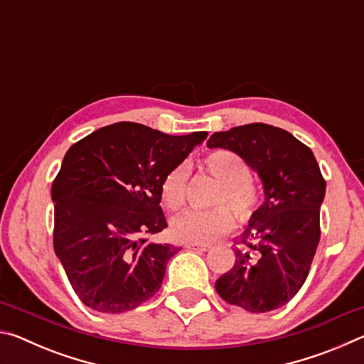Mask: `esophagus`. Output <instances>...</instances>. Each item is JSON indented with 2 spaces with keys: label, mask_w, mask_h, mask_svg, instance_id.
<instances>
[{
  "label": "esophagus",
  "mask_w": 364,
  "mask_h": 364,
  "mask_svg": "<svg viewBox=\"0 0 364 364\" xmlns=\"http://www.w3.org/2000/svg\"><path fill=\"white\" fill-rule=\"evenodd\" d=\"M186 247L191 250H196V252H207L208 249H210L208 245H202V244H188Z\"/></svg>",
  "instance_id": "34e87169"
}]
</instances>
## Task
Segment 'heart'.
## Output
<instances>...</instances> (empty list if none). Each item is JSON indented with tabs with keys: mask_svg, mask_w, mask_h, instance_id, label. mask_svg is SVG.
Here are the masks:
<instances>
[{
	"mask_svg": "<svg viewBox=\"0 0 364 364\" xmlns=\"http://www.w3.org/2000/svg\"><path fill=\"white\" fill-rule=\"evenodd\" d=\"M204 167L220 189L210 210H189L176 217L170 225V234L176 242L210 244L225 236L234 228V215L227 208L231 206L241 223H249L260 207V191L250 181L252 171L242 156L230 149H215L204 157ZM189 167L180 164L171 168L160 183V199L171 212H178L186 202ZM228 205L227 208L224 205Z\"/></svg>",
	"mask_w": 364,
	"mask_h": 364,
	"instance_id": "obj_1",
	"label": "heart"
}]
</instances>
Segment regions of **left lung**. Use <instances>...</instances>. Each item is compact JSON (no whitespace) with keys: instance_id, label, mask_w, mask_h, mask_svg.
<instances>
[{"instance_id":"obj_1","label":"left lung","mask_w":364,"mask_h":364,"mask_svg":"<svg viewBox=\"0 0 364 364\" xmlns=\"http://www.w3.org/2000/svg\"><path fill=\"white\" fill-rule=\"evenodd\" d=\"M207 146L242 156L264 191V202L234 249L232 269L220 276L215 289L228 304L250 313L276 310L304 286L321 237V170L310 147L267 123L213 133Z\"/></svg>"}]
</instances>
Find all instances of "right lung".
Listing matches in <instances>:
<instances>
[{
  "label": "right lung",
  "mask_w": 364,
  "mask_h": 364,
  "mask_svg": "<svg viewBox=\"0 0 364 364\" xmlns=\"http://www.w3.org/2000/svg\"><path fill=\"white\" fill-rule=\"evenodd\" d=\"M207 134L171 136L119 122L67 151L51 188L53 242L73 291L91 310L130 311L162 286L181 247L149 241L167 228L160 183Z\"/></svg>",
  "instance_id": "1"
}]
</instances>
